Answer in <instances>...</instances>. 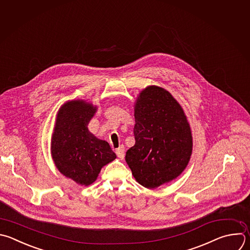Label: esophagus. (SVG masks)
Masks as SVG:
<instances>
[{
	"label": "esophagus",
	"mask_w": 250,
	"mask_h": 250,
	"mask_svg": "<svg viewBox=\"0 0 250 250\" xmlns=\"http://www.w3.org/2000/svg\"><path fill=\"white\" fill-rule=\"evenodd\" d=\"M116 154H117V156H118L120 159H124V157H125V147H124V146L119 147V148L116 150Z\"/></svg>",
	"instance_id": "esophagus-1"
}]
</instances>
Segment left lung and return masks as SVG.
<instances>
[{
    "label": "left lung",
    "mask_w": 250,
    "mask_h": 250,
    "mask_svg": "<svg viewBox=\"0 0 250 250\" xmlns=\"http://www.w3.org/2000/svg\"><path fill=\"white\" fill-rule=\"evenodd\" d=\"M135 144L125 161L136 182L153 189L177 179L192 153V135L179 102L166 89L151 85L134 104Z\"/></svg>",
    "instance_id": "8db88e82"
}]
</instances>
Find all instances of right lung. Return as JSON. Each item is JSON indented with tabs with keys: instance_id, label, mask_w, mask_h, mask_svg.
Returning a JSON list of instances; mask_svg holds the SVG:
<instances>
[{
	"instance_id": "right-lung-1",
	"label": "right lung",
	"mask_w": 250,
	"mask_h": 250,
	"mask_svg": "<svg viewBox=\"0 0 250 250\" xmlns=\"http://www.w3.org/2000/svg\"><path fill=\"white\" fill-rule=\"evenodd\" d=\"M97 107L84 100L64 103L59 110L51 140L57 169L77 185L93 184L105 165L116 159L109 143L88 130Z\"/></svg>"
}]
</instances>
